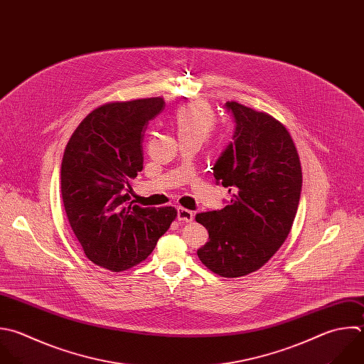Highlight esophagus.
<instances>
[{
    "label": "esophagus",
    "mask_w": 364,
    "mask_h": 364,
    "mask_svg": "<svg viewBox=\"0 0 364 364\" xmlns=\"http://www.w3.org/2000/svg\"><path fill=\"white\" fill-rule=\"evenodd\" d=\"M178 220L181 222H192L193 220V212L185 208H178Z\"/></svg>",
    "instance_id": "34e87169"
}]
</instances>
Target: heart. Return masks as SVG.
Wrapping results in <instances>:
<instances>
[{
    "instance_id": "b5f03b06",
    "label": "heart",
    "mask_w": 364,
    "mask_h": 364,
    "mask_svg": "<svg viewBox=\"0 0 364 364\" xmlns=\"http://www.w3.org/2000/svg\"><path fill=\"white\" fill-rule=\"evenodd\" d=\"M216 117L213 109L203 101H193L181 107L175 114V127L179 139L203 142L215 129Z\"/></svg>"
}]
</instances>
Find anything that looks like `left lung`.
Masks as SVG:
<instances>
[{"mask_svg":"<svg viewBox=\"0 0 364 364\" xmlns=\"http://www.w3.org/2000/svg\"><path fill=\"white\" fill-rule=\"evenodd\" d=\"M225 107L232 111L236 129L213 176L232 198L223 209L195 216L209 233L198 256L215 274L239 277L267 263L289 236L300 199L301 166L282 122L236 101Z\"/></svg>","mask_w":364,"mask_h":364,"instance_id":"1","label":"left lung"}]
</instances>
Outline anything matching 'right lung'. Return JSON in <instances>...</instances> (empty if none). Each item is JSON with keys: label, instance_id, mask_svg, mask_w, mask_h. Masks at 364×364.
I'll use <instances>...</instances> for the list:
<instances>
[{"label": "right lung", "instance_id": "right-lung-1", "mask_svg": "<svg viewBox=\"0 0 364 364\" xmlns=\"http://www.w3.org/2000/svg\"><path fill=\"white\" fill-rule=\"evenodd\" d=\"M164 98L114 101L91 111L70 138L61 165V195L87 257L111 272L145 260L178 210L142 208L129 181L144 168L142 138Z\"/></svg>", "mask_w": 364, "mask_h": 364}]
</instances>
